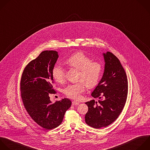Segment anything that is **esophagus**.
<instances>
[{
    "instance_id": "34e87169",
    "label": "esophagus",
    "mask_w": 150,
    "mask_h": 150,
    "mask_svg": "<svg viewBox=\"0 0 150 150\" xmlns=\"http://www.w3.org/2000/svg\"><path fill=\"white\" fill-rule=\"evenodd\" d=\"M79 103H80L77 102V101H73V102L72 103V104L73 105H78L79 104Z\"/></svg>"
}]
</instances>
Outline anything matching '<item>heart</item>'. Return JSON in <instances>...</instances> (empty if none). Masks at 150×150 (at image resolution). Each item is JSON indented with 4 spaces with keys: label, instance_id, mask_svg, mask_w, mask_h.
I'll return each mask as SVG.
<instances>
[{
    "label": "heart",
    "instance_id": "obj_1",
    "mask_svg": "<svg viewBox=\"0 0 150 150\" xmlns=\"http://www.w3.org/2000/svg\"><path fill=\"white\" fill-rule=\"evenodd\" d=\"M70 67L79 71L77 81L79 82L68 85L64 90L65 93L69 97L78 99L81 93L85 90V85L92 88L95 86L101 79L103 67L101 64L82 52H78L70 57L65 62ZM52 75L58 82H63L65 79V70L61 65H56L52 71Z\"/></svg>",
    "mask_w": 150,
    "mask_h": 150
}]
</instances>
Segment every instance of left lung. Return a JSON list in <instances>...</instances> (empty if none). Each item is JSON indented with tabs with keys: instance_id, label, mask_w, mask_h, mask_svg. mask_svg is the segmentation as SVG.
<instances>
[{
	"instance_id": "8db88e82",
	"label": "left lung",
	"mask_w": 150,
	"mask_h": 150,
	"mask_svg": "<svg viewBox=\"0 0 150 150\" xmlns=\"http://www.w3.org/2000/svg\"><path fill=\"white\" fill-rule=\"evenodd\" d=\"M103 55L104 74L91 93L99 100L92 99L85 103L88 107L85 122L95 128L107 127L116 120L124 107L128 93L127 78L120 61L111 52Z\"/></svg>"
}]
</instances>
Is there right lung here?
Segmentation results:
<instances>
[{
    "label": "right lung",
    "instance_id": "right-lung-1",
    "mask_svg": "<svg viewBox=\"0 0 150 150\" xmlns=\"http://www.w3.org/2000/svg\"><path fill=\"white\" fill-rule=\"evenodd\" d=\"M55 51H45L25 68L21 81V96L23 105L30 117L46 129L58 127L71 101L62 99L54 103L49 93H54L52 71L59 57Z\"/></svg>",
    "mask_w": 150,
    "mask_h": 150
}]
</instances>
